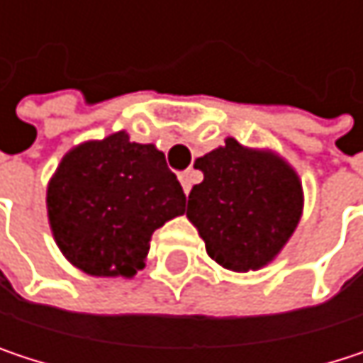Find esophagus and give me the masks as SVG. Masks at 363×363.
I'll return each instance as SVG.
<instances>
[{
  "mask_svg": "<svg viewBox=\"0 0 363 363\" xmlns=\"http://www.w3.org/2000/svg\"><path fill=\"white\" fill-rule=\"evenodd\" d=\"M179 179H181L182 189H184V193H189L191 191V186H193V182H195V172L193 170H184L179 174Z\"/></svg>",
  "mask_w": 363,
  "mask_h": 363,
  "instance_id": "1",
  "label": "esophagus"
}]
</instances>
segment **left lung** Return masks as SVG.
<instances>
[{
  "mask_svg": "<svg viewBox=\"0 0 363 363\" xmlns=\"http://www.w3.org/2000/svg\"><path fill=\"white\" fill-rule=\"evenodd\" d=\"M195 168L203 172V182L191 189L186 216L208 254L231 271L267 264L301 218L303 189L294 170L235 138L199 157Z\"/></svg>",
  "mask_w": 363,
  "mask_h": 363,
  "instance_id": "1",
  "label": "left lung"
}]
</instances>
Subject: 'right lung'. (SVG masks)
<instances>
[{"instance_id":"right-lung-1","label":"right lung","mask_w":363,"mask_h":363,"mask_svg":"<svg viewBox=\"0 0 363 363\" xmlns=\"http://www.w3.org/2000/svg\"><path fill=\"white\" fill-rule=\"evenodd\" d=\"M184 191L153 145L125 132L73 149L48 186V216L62 254L99 277L134 275L155 229L184 212Z\"/></svg>"}]
</instances>
